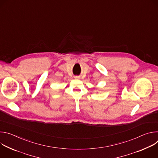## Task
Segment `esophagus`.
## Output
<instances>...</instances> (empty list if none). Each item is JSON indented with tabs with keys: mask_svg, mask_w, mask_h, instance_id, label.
<instances>
[{
	"mask_svg": "<svg viewBox=\"0 0 158 158\" xmlns=\"http://www.w3.org/2000/svg\"><path fill=\"white\" fill-rule=\"evenodd\" d=\"M76 77V78H78V77Z\"/></svg>",
	"mask_w": 158,
	"mask_h": 158,
	"instance_id": "34e87169",
	"label": "esophagus"
}]
</instances>
